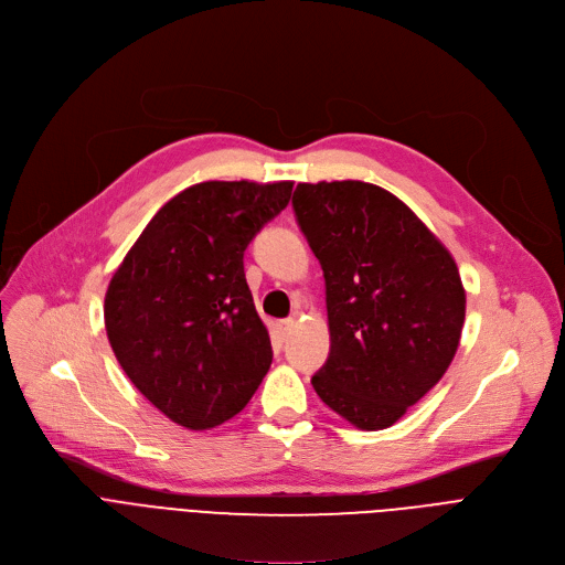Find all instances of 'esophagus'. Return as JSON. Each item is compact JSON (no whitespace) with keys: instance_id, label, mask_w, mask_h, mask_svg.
Here are the masks:
<instances>
[{"instance_id":"34e87169","label":"esophagus","mask_w":565,"mask_h":565,"mask_svg":"<svg viewBox=\"0 0 565 565\" xmlns=\"http://www.w3.org/2000/svg\"><path fill=\"white\" fill-rule=\"evenodd\" d=\"M294 326H296V321H294V319H280V321L276 323V330H278V334H280L282 339H287V337L291 334Z\"/></svg>"}]
</instances>
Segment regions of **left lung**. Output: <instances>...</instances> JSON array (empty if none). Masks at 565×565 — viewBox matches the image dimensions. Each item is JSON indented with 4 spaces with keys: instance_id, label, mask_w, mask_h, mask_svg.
<instances>
[{
    "instance_id": "8db88e82",
    "label": "left lung",
    "mask_w": 565,
    "mask_h": 565,
    "mask_svg": "<svg viewBox=\"0 0 565 565\" xmlns=\"http://www.w3.org/2000/svg\"><path fill=\"white\" fill-rule=\"evenodd\" d=\"M296 222L326 278L330 355L319 398L360 429L394 425L448 371L466 291L448 248L392 192L298 183Z\"/></svg>"
}]
</instances>
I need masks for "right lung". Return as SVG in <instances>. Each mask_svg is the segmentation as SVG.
I'll use <instances>...</instances> for the list:
<instances>
[{
    "instance_id": "1",
    "label": "right lung",
    "mask_w": 565,
    "mask_h": 565,
    "mask_svg": "<svg viewBox=\"0 0 565 565\" xmlns=\"http://www.w3.org/2000/svg\"><path fill=\"white\" fill-rule=\"evenodd\" d=\"M291 181H207L167 201L110 278L113 353L169 420L210 429L239 414L274 351L244 276V250Z\"/></svg>"
}]
</instances>
